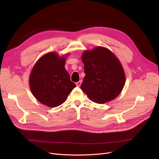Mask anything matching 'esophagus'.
<instances>
[{
	"mask_svg": "<svg viewBox=\"0 0 159 159\" xmlns=\"http://www.w3.org/2000/svg\"><path fill=\"white\" fill-rule=\"evenodd\" d=\"M81 83H82V81H81V80L80 81H78V82H76L75 83V84H76V85L78 86V87H80V86L81 85Z\"/></svg>",
	"mask_w": 159,
	"mask_h": 159,
	"instance_id": "1",
	"label": "esophagus"
}]
</instances>
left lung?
<instances>
[{
  "instance_id": "left-lung-1",
  "label": "left lung",
  "mask_w": 159,
  "mask_h": 159,
  "mask_svg": "<svg viewBox=\"0 0 159 159\" xmlns=\"http://www.w3.org/2000/svg\"><path fill=\"white\" fill-rule=\"evenodd\" d=\"M85 76L81 89L97 103L110 102L121 93L125 81L123 67L113 53L98 46L81 56Z\"/></svg>"
}]
</instances>
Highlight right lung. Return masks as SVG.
I'll return each mask as SVG.
<instances>
[{
  "mask_svg": "<svg viewBox=\"0 0 159 159\" xmlns=\"http://www.w3.org/2000/svg\"><path fill=\"white\" fill-rule=\"evenodd\" d=\"M65 57L55 52L41 57L30 75V87L34 96L42 104L56 107L63 103L75 87L64 68Z\"/></svg>",
  "mask_w": 159,
  "mask_h": 159,
  "instance_id": "right-lung-1",
  "label": "right lung"
}]
</instances>
